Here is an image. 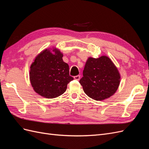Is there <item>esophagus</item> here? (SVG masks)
Segmentation results:
<instances>
[{
  "mask_svg": "<svg viewBox=\"0 0 149 149\" xmlns=\"http://www.w3.org/2000/svg\"><path fill=\"white\" fill-rule=\"evenodd\" d=\"M74 79H76V80H79V79H80V75H77V76H74Z\"/></svg>",
  "mask_w": 149,
  "mask_h": 149,
  "instance_id": "esophagus-1",
  "label": "esophagus"
}]
</instances>
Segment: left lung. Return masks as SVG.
Segmentation results:
<instances>
[{
  "mask_svg": "<svg viewBox=\"0 0 149 149\" xmlns=\"http://www.w3.org/2000/svg\"><path fill=\"white\" fill-rule=\"evenodd\" d=\"M79 80L85 94L96 101L112 96L118 90L120 75L118 68L107 56L89 57Z\"/></svg>",
  "mask_w": 149,
  "mask_h": 149,
  "instance_id": "8db88e82",
  "label": "left lung"
}]
</instances>
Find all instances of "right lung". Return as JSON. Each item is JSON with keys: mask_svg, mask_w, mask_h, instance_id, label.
Wrapping results in <instances>:
<instances>
[{"mask_svg": "<svg viewBox=\"0 0 149 149\" xmlns=\"http://www.w3.org/2000/svg\"><path fill=\"white\" fill-rule=\"evenodd\" d=\"M63 53L56 48L45 49L35 57L30 68V81L34 91L43 97L61 96L73 78L69 66L63 60Z\"/></svg>", "mask_w": 149, "mask_h": 149, "instance_id": "right-lung-1", "label": "right lung"}]
</instances>
